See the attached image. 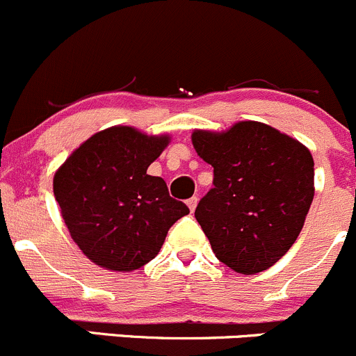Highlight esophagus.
I'll use <instances>...</instances> for the list:
<instances>
[{"instance_id":"1","label":"esophagus","mask_w":356,"mask_h":356,"mask_svg":"<svg viewBox=\"0 0 356 356\" xmlns=\"http://www.w3.org/2000/svg\"><path fill=\"white\" fill-rule=\"evenodd\" d=\"M197 202H199V199H197V197H192V199L186 200V206H188V209L192 211V213H193V211H195Z\"/></svg>"}]
</instances>
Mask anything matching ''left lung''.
I'll return each instance as SVG.
<instances>
[{"label":"left lung","instance_id":"1","mask_svg":"<svg viewBox=\"0 0 356 356\" xmlns=\"http://www.w3.org/2000/svg\"><path fill=\"white\" fill-rule=\"evenodd\" d=\"M192 143L214 168V186L195 209L213 252L242 275L268 270L293 248L312 206L309 150L258 121L195 129Z\"/></svg>","mask_w":356,"mask_h":356}]
</instances>
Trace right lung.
I'll list each match as a JSON object with an SVG mask.
<instances>
[{"mask_svg":"<svg viewBox=\"0 0 356 356\" xmlns=\"http://www.w3.org/2000/svg\"><path fill=\"white\" fill-rule=\"evenodd\" d=\"M170 142V135L112 126L81 143L57 170L60 213L95 265L112 272L142 268L159 254L171 225L190 213L163 178L147 175Z\"/></svg>","mask_w":356,"mask_h":356,"instance_id":"1","label":"right lung"}]
</instances>
